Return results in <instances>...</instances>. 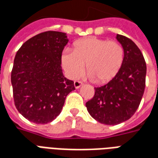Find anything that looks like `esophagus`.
<instances>
[{
	"mask_svg": "<svg viewBox=\"0 0 158 158\" xmlns=\"http://www.w3.org/2000/svg\"><path fill=\"white\" fill-rule=\"evenodd\" d=\"M83 85V83L81 81H74V87H75L76 89H78L79 88L80 86Z\"/></svg>",
	"mask_w": 158,
	"mask_h": 158,
	"instance_id": "obj_1",
	"label": "esophagus"
}]
</instances>
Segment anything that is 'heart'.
<instances>
[{
  "label": "heart",
  "instance_id": "b5f03b06",
  "mask_svg": "<svg viewBox=\"0 0 158 158\" xmlns=\"http://www.w3.org/2000/svg\"><path fill=\"white\" fill-rule=\"evenodd\" d=\"M73 52L63 51L61 64L69 79H77L85 71L96 84H106L113 79L123 68L125 51L117 41L94 36L79 40L73 44Z\"/></svg>",
  "mask_w": 158,
  "mask_h": 158
}]
</instances>
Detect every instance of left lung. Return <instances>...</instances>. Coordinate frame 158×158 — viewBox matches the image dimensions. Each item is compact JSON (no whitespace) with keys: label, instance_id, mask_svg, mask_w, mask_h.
Returning a JSON list of instances; mask_svg holds the SVG:
<instances>
[{"label":"left lung","instance_id":"8db88e82","mask_svg":"<svg viewBox=\"0 0 158 158\" xmlns=\"http://www.w3.org/2000/svg\"><path fill=\"white\" fill-rule=\"evenodd\" d=\"M125 51V59L118 75L101 87L86 102L93 118L107 125L118 124L135 114L142 99L146 86V64L140 50L126 36L117 35Z\"/></svg>","mask_w":158,"mask_h":158}]
</instances>
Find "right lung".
<instances>
[{
	"mask_svg": "<svg viewBox=\"0 0 158 158\" xmlns=\"http://www.w3.org/2000/svg\"><path fill=\"white\" fill-rule=\"evenodd\" d=\"M68 42L65 33L46 31L24 42L16 54L11 74L13 99L16 108L30 122L53 121L67 96L75 89L61 66Z\"/></svg>",
	"mask_w": 158,
	"mask_h": 158,
	"instance_id": "obj_1",
	"label": "right lung"
}]
</instances>
